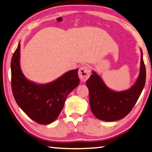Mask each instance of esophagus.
I'll return each instance as SVG.
<instances>
[{
	"mask_svg": "<svg viewBox=\"0 0 152 152\" xmlns=\"http://www.w3.org/2000/svg\"><path fill=\"white\" fill-rule=\"evenodd\" d=\"M78 76L80 79L83 82L86 81L90 76L89 68L88 66L83 65L80 68L78 71Z\"/></svg>",
	"mask_w": 152,
	"mask_h": 152,
	"instance_id": "esophagus-1",
	"label": "esophagus"
}]
</instances>
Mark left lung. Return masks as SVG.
Listing matches in <instances>:
<instances>
[{"instance_id": "left-lung-1", "label": "left lung", "mask_w": 152, "mask_h": 152, "mask_svg": "<svg viewBox=\"0 0 152 152\" xmlns=\"http://www.w3.org/2000/svg\"><path fill=\"white\" fill-rule=\"evenodd\" d=\"M140 72L137 81L129 89L115 91L106 86L95 71L87 80L89 104L96 118L104 121H115L125 117L136 104L146 82V68L140 49Z\"/></svg>"}]
</instances>
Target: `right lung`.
I'll list each match as a JSON object with an SVG mask.
<instances>
[{
  "label": "right lung",
  "mask_w": 152,
  "mask_h": 152,
  "mask_svg": "<svg viewBox=\"0 0 152 152\" xmlns=\"http://www.w3.org/2000/svg\"><path fill=\"white\" fill-rule=\"evenodd\" d=\"M78 69L65 72L44 84L30 81L20 66V42L11 61L12 89L20 108L28 117L42 125L50 124L58 118L67 95L80 84Z\"/></svg>",
  "instance_id": "right-lung-1"
}]
</instances>
